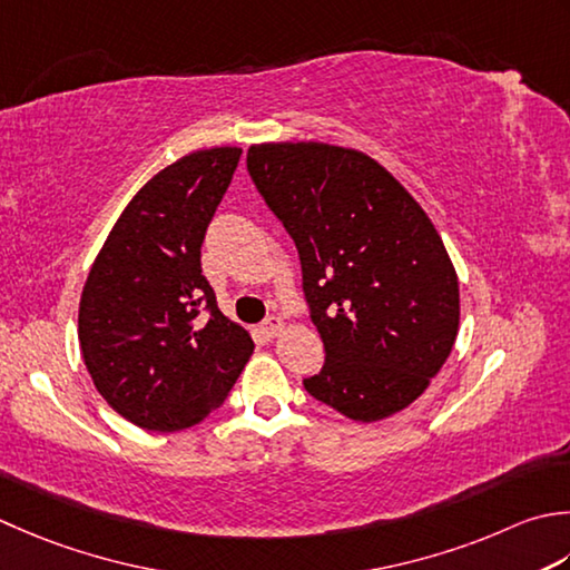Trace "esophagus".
<instances>
[{"mask_svg":"<svg viewBox=\"0 0 570 570\" xmlns=\"http://www.w3.org/2000/svg\"><path fill=\"white\" fill-rule=\"evenodd\" d=\"M282 328H284V321L278 318V316H269V318H266V321L262 323V331H264L269 338H276L278 333H282Z\"/></svg>","mask_w":570,"mask_h":570,"instance_id":"34e87169","label":"esophagus"}]
</instances>
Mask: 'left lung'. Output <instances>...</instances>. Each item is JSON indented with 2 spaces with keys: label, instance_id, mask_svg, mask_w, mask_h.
<instances>
[{
  "label": "left lung",
  "instance_id": "1",
  "mask_svg": "<svg viewBox=\"0 0 570 570\" xmlns=\"http://www.w3.org/2000/svg\"><path fill=\"white\" fill-rule=\"evenodd\" d=\"M247 170L296 244L326 348L306 393L358 422L415 403L460 328L456 272L425 209L381 163L338 145H252Z\"/></svg>",
  "mask_w": 570,
  "mask_h": 570
}]
</instances>
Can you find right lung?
<instances>
[{
	"mask_svg": "<svg viewBox=\"0 0 570 570\" xmlns=\"http://www.w3.org/2000/svg\"><path fill=\"white\" fill-rule=\"evenodd\" d=\"M239 148L189 153L140 187L88 272L78 341L106 403L142 430L175 432L225 403L254 351L217 308L199 264Z\"/></svg>",
	"mask_w": 570,
	"mask_h": 570,
	"instance_id": "right-lung-1",
	"label": "right lung"
}]
</instances>
